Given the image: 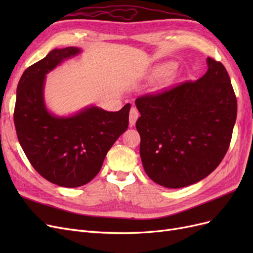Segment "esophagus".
I'll return each mask as SVG.
<instances>
[{
	"instance_id": "1",
	"label": "esophagus",
	"mask_w": 253,
	"mask_h": 253,
	"mask_svg": "<svg viewBox=\"0 0 253 253\" xmlns=\"http://www.w3.org/2000/svg\"><path fill=\"white\" fill-rule=\"evenodd\" d=\"M138 117H139V112L137 111L136 108H132L131 111H129V126H135Z\"/></svg>"
}]
</instances>
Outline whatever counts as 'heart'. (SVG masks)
Segmentation results:
<instances>
[{"mask_svg":"<svg viewBox=\"0 0 253 253\" xmlns=\"http://www.w3.org/2000/svg\"><path fill=\"white\" fill-rule=\"evenodd\" d=\"M171 71H172V66L166 65V66H164L163 68H160V70L158 71V75H159V76H165V75L170 74Z\"/></svg>","mask_w":253,"mask_h":253,"instance_id":"obj_1","label":"heart"}]
</instances>
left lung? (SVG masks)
<instances>
[{
    "label": "left lung",
    "instance_id": "obj_1",
    "mask_svg": "<svg viewBox=\"0 0 253 253\" xmlns=\"http://www.w3.org/2000/svg\"><path fill=\"white\" fill-rule=\"evenodd\" d=\"M208 71L135 104L143 169L158 185L177 189L207 177L231 141L237 103L225 66L207 58Z\"/></svg>",
    "mask_w": 253,
    "mask_h": 253
}]
</instances>
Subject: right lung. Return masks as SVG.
I'll return each instance as SVG.
<instances>
[{"instance_id":"1","label":"right lung","mask_w":253,"mask_h":253,"mask_svg":"<svg viewBox=\"0 0 253 253\" xmlns=\"http://www.w3.org/2000/svg\"><path fill=\"white\" fill-rule=\"evenodd\" d=\"M78 47L55 48L23 73L13 120L21 147L42 177L60 187L85 185L100 171L106 153L126 131L131 104L118 112L89 105L72 116H56L44 101L46 75Z\"/></svg>"}]
</instances>
